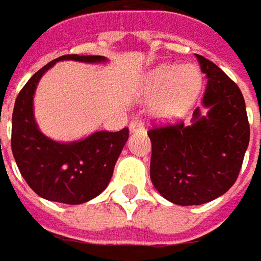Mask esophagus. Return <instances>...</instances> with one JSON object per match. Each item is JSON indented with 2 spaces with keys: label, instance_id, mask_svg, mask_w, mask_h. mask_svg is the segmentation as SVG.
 Listing matches in <instances>:
<instances>
[{
  "label": "esophagus",
  "instance_id": "34e87169",
  "mask_svg": "<svg viewBox=\"0 0 261 261\" xmlns=\"http://www.w3.org/2000/svg\"><path fill=\"white\" fill-rule=\"evenodd\" d=\"M143 122L141 119H134L132 122H130V130L132 132H136V130H142L143 129Z\"/></svg>",
  "mask_w": 261,
  "mask_h": 261
}]
</instances>
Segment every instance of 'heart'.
Listing matches in <instances>:
<instances>
[{"label":"heart","instance_id":"1","mask_svg":"<svg viewBox=\"0 0 261 261\" xmlns=\"http://www.w3.org/2000/svg\"><path fill=\"white\" fill-rule=\"evenodd\" d=\"M200 85L201 74L194 66H161L152 73L149 82L152 96H161L156 113L162 118L178 116L198 93Z\"/></svg>","mask_w":261,"mask_h":261}]
</instances>
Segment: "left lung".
Segmentation results:
<instances>
[{"mask_svg":"<svg viewBox=\"0 0 261 261\" xmlns=\"http://www.w3.org/2000/svg\"><path fill=\"white\" fill-rule=\"evenodd\" d=\"M205 73L202 103L207 116L194 110L191 125H155L151 179L158 192L178 205H200L231 188L249 146L250 125L239 86L213 61L197 54Z\"/></svg>","mask_w":261,"mask_h":261,"instance_id":"left-lung-1","label":"left lung"}]
</instances>
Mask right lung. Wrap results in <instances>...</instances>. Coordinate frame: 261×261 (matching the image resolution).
<instances>
[{"label":"right lung","mask_w":261,"mask_h":261,"mask_svg":"<svg viewBox=\"0 0 261 261\" xmlns=\"http://www.w3.org/2000/svg\"><path fill=\"white\" fill-rule=\"evenodd\" d=\"M60 60L96 63L105 61V57L66 54L38 70L21 89L14 105L11 149L33 191L45 200L74 205L97 197L108 187L129 129L100 130L70 143L56 142L41 134L34 120L33 96L41 76Z\"/></svg>","instance_id":"1"}]
</instances>
